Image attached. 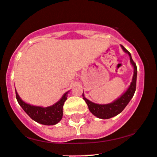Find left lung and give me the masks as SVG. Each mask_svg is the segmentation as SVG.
I'll return each mask as SVG.
<instances>
[{
	"mask_svg": "<svg viewBox=\"0 0 157 157\" xmlns=\"http://www.w3.org/2000/svg\"><path fill=\"white\" fill-rule=\"evenodd\" d=\"M122 49L127 53L130 56V59L131 62V64L133 65L134 67V75L133 77H132V82L130 84V87L128 88V89L126 91V92L121 95V97L117 99L116 101H114L112 104H105V105H101V104H97L92 103V101H89L86 98L83 96L84 101H86L88 105V107H89V110H90L91 113L93 115H95L96 117L99 118H102V119H108V118H113V117L115 116V115H118L119 113H121L123 111L124 109L126 107V106L128 104V103L130 102V101L131 100V98L133 97L134 93L136 92V77H137V67L136 63H134V61L132 60L131 57V54L128 51L124 48L123 45H121Z\"/></svg>",
	"mask_w": 157,
	"mask_h": 157,
	"instance_id": "obj_1",
	"label": "left lung"
}]
</instances>
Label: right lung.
<instances>
[{"label":"right lung","instance_id":"obj_1","mask_svg":"<svg viewBox=\"0 0 157 157\" xmlns=\"http://www.w3.org/2000/svg\"><path fill=\"white\" fill-rule=\"evenodd\" d=\"M67 93L64 94L61 99L53 104V106L43 108L41 106H32V105L24 102L18 96L15 91V96L18 103L25 110L29 116L35 121L44 125H54L60 121L63 118V106L67 99Z\"/></svg>","mask_w":157,"mask_h":157}]
</instances>
